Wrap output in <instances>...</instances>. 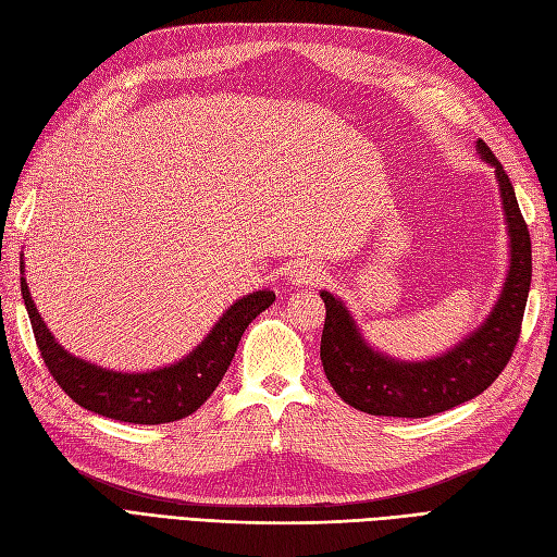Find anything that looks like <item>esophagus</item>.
<instances>
[{
  "instance_id": "1",
  "label": "esophagus",
  "mask_w": 557,
  "mask_h": 557,
  "mask_svg": "<svg viewBox=\"0 0 557 557\" xmlns=\"http://www.w3.org/2000/svg\"><path fill=\"white\" fill-rule=\"evenodd\" d=\"M287 280L292 284H315L322 280V268L312 261H294L287 268Z\"/></svg>"
}]
</instances>
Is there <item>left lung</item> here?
<instances>
[{"label": "left lung", "mask_w": 557, "mask_h": 557, "mask_svg": "<svg viewBox=\"0 0 557 557\" xmlns=\"http://www.w3.org/2000/svg\"><path fill=\"white\" fill-rule=\"evenodd\" d=\"M475 150L494 169L508 231V273L480 326L435 358L397 360L369 346L338 296L320 292L326 308L320 344L324 374L341 400L367 414L423 419L473 400L504 372L518 344L532 284L530 231L502 162L482 140H475Z\"/></svg>", "instance_id": "8db88e82"}]
</instances>
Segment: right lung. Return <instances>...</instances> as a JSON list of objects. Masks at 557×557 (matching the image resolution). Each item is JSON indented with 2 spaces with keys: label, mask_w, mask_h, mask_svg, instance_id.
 I'll return each instance as SVG.
<instances>
[{
  "label": "right lung",
  "mask_w": 557,
  "mask_h": 557,
  "mask_svg": "<svg viewBox=\"0 0 557 557\" xmlns=\"http://www.w3.org/2000/svg\"><path fill=\"white\" fill-rule=\"evenodd\" d=\"M21 275V294L39 352L59 386L79 407L94 414L143 425L178 421L202 407L207 397L216 391L225 369L231 367L249 322L275 301V292L270 289L242 296L178 362L148 369V372H115V369L77 358L55 341L27 289L23 261Z\"/></svg>",
  "instance_id": "1"
}]
</instances>
